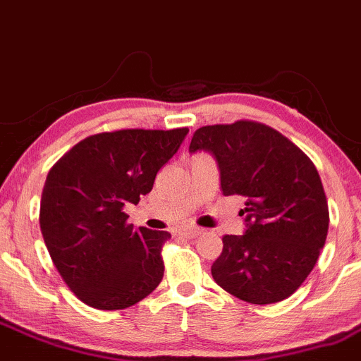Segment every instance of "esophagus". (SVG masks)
Listing matches in <instances>:
<instances>
[{
  "label": "esophagus",
  "mask_w": 361,
  "mask_h": 361,
  "mask_svg": "<svg viewBox=\"0 0 361 361\" xmlns=\"http://www.w3.org/2000/svg\"><path fill=\"white\" fill-rule=\"evenodd\" d=\"M178 232H180L181 235H185V237L195 238V237H198L200 233H202V228L192 227V225H188V227H180V228H178Z\"/></svg>",
  "instance_id": "obj_1"
}]
</instances>
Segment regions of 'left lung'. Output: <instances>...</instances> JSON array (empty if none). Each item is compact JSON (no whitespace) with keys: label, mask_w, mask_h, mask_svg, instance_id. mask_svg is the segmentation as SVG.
I'll use <instances>...</instances> for the list:
<instances>
[{"label":"left lung","mask_w":361,"mask_h":361,"mask_svg":"<svg viewBox=\"0 0 361 361\" xmlns=\"http://www.w3.org/2000/svg\"><path fill=\"white\" fill-rule=\"evenodd\" d=\"M210 151L225 197L245 198L244 235H224L212 266L220 288L252 305L289 298L306 281L328 235L318 169L279 131L255 121L203 126L190 153Z\"/></svg>","instance_id":"1"}]
</instances>
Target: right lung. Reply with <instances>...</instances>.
<instances>
[{"label": "right lung", "mask_w": 361, "mask_h": 361, "mask_svg": "<svg viewBox=\"0 0 361 361\" xmlns=\"http://www.w3.org/2000/svg\"><path fill=\"white\" fill-rule=\"evenodd\" d=\"M188 129H121L77 142L47 175L40 228L68 289L95 310H124L163 279L169 233L134 228L124 214L153 190L154 178Z\"/></svg>", "instance_id": "add662e5"}]
</instances>
